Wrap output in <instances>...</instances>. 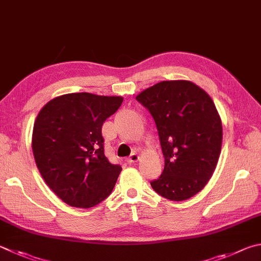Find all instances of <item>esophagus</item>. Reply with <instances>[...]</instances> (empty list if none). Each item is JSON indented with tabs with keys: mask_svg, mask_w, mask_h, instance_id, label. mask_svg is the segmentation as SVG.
<instances>
[{
	"mask_svg": "<svg viewBox=\"0 0 261 261\" xmlns=\"http://www.w3.org/2000/svg\"><path fill=\"white\" fill-rule=\"evenodd\" d=\"M139 160H140V155L137 154V153H134V154H131L129 158H127L126 161L129 163H135V162H138Z\"/></svg>",
	"mask_w": 261,
	"mask_h": 261,
	"instance_id": "34e87169",
	"label": "esophagus"
}]
</instances>
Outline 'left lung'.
I'll list each match as a JSON object with an SVG mask.
<instances>
[{"mask_svg":"<svg viewBox=\"0 0 261 261\" xmlns=\"http://www.w3.org/2000/svg\"><path fill=\"white\" fill-rule=\"evenodd\" d=\"M136 99L154 117L165 160L151 187L171 201L196 195L211 179L221 151L222 123L215 102L187 80L159 82Z\"/></svg>","mask_w":261,"mask_h":261,"instance_id":"obj_1","label":"left lung"}]
</instances>
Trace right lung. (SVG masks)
Returning <instances> with one entry per match:
<instances>
[{"mask_svg":"<svg viewBox=\"0 0 261 261\" xmlns=\"http://www.w3.org/2000/svg\"><path fill=\"white\" fill-rule=\"evenodd\" d=\"M123 97L67 93L42 107L33 127L36 167L49 188L66 204L89 209L110 195L121 165L103 153L101 126Z\"/></svg>","mask_w":261,"mask_h":261,"instance_id":"add662e5","label":"right lung"}]
</instances>
